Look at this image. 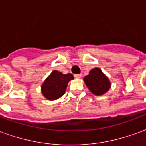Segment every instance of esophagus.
Instances as JSON below:
<instances>
[{"instance_id":"1","label":"esophagus","mask_w":146,"mask_h":146,"mask_svg":"<svg viewBox=\"0 0 146 146\" xmlns=\"http://www.w3.org/2000/svg\"><path fill=\"white\" fill-rule=\"evenodd\" d=\"M81 76H82L81 74H75V75H74V76H75L76 78H80Z\"/></svg>"}]
</instances>
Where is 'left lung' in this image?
<instances>
[{
    "instance_id": "8db88e82",
    "label": "left lung",
    "mask_w": 146,
    "mask_h": 146,
    "mask_svg": "<svg viewBox=\"0 0 146 146\" xmlns=\"http://www.w3.org/2000/svg\"><path fill=\"white\" fill-rule=\"evenodd\" d=\"M84 80L89 90L95 95H103L111 86L109 79L98 68L91 70L88 75L84 78Z\"/></svg>"
}]
</instances>
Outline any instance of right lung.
<instances>
[{"instance_id": "right-lung-1", "label": "right lung", "mask_w": 146, "mask_h": 146, "mask_svg": "<svg viewBox=\"0 0 146 146\" xmlns=\"http://www.w3.org/2000/svg\"><path fill=\"white\" fill-rule=\"evenodd\" d=\"M73 79V76L71 73L62 74L54 70L43 84L42 93L48 100H55L65 94L68 83Z\"/></svg>"}]
</instances>
